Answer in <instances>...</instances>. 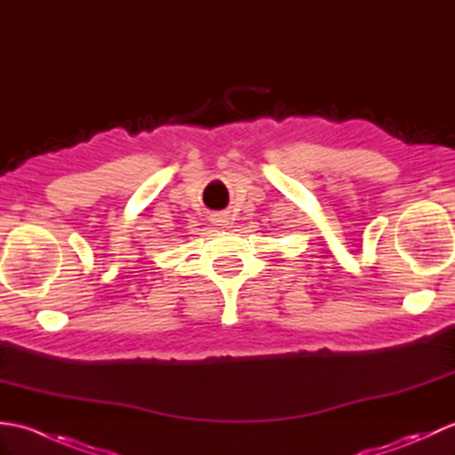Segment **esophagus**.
I'll list each match as a JSON object with an SVG mask.
<instances>
[{"label":"esophagus","mask_w":455,"mask_h":455,"mask_svg":"<svg viewBox=\"0 0 455 455\" xmlns=\"http://www.w3.org/2000/svg\"><path fill=\"white\" fill-rule=\"evenodd\" d=\"M211 222H212V225H215L217 228H230V225H233V222H230L228 212H222V211L212 212V215H211Z\"/></svg>","instance_id":"1"}]
</instances>
